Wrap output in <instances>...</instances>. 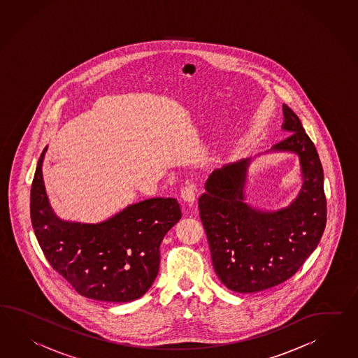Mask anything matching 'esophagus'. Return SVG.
I'll return each mask as SVG.
<instances>
[{"instance_id":"34e87169","label":"esophagus","mask_w":358,"mask_h":358,"mask_svg":"<svg viewBox=\"0 0 358 358\" xmlns=\"http://www.w3.org/2000/svg\"><path fill=\"white\" fill-rule=\"evenodd\" d=\"M181 198L185 203H189V204H194V201L196 199L195 196V189L192 185H187L185 186L182 190H181Z\"/></svg>"}]
</instances>
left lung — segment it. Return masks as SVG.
I'll list each match as a JSON object with an SVG mask.
<instances>
[{"instance_id": "obj_1", "label": "left lung", "mask_w": 358, "mask_h": 358, "mask_svg": "<svg viewBox=\"0 0 358 358\" xmlns=\"http://www.w3.org/2000/svg\"><path fill=\"white\" fill-rule=\"evenodd\" d=\"M288 136L266 152L296 154L303 185L280 210H259L245 201L252 157L215 169L199 198L213 269L229 289L253 294L291 278L320 243L326 227L321 160L300 119L283 105Z\"/></svg>"}]
</instances>
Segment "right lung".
Wrapping results in <instances>:
<instances>
[{"label": "right lung", "mask_w": 358, "mask_h": 358, "mask_svg": "<svg viewBox=\"0 0 358 358\" xmlns=\"http://www.w3.org/2000/svg\"><path fill=\"white\" fill-rule=\"evenodd\" d=\"M46 151L31 187V221L52 269L89 299L128 303L143 296L157 278L160 243L182 216L178 201L151 198L96 224L62 220L45 190Z\"/></svg>", "instance_id": "right-lung-1"}]
</instances>
